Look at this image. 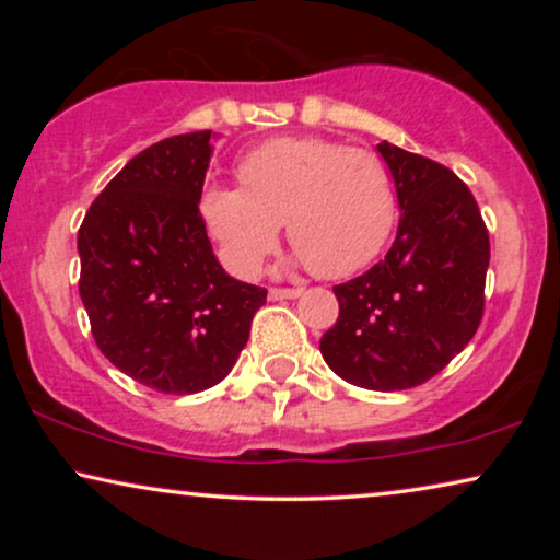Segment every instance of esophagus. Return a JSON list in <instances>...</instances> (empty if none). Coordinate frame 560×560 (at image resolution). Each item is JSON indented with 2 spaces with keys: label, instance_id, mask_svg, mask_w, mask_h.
Segmentation results:
<instances>
[{
  "label": "esophagus",
  "instance_id": "34e87169",
  "mask_svg": "<svg viewBox=\"0 0 560 560\" xmlns=\"http://www.w3.org/2000/svg\"><path fill=\"white\" fill-rule=\"evenodd\" d=\"M303 293V288H270V301H293Z\"/></svg>",
  "mask_w": 560,
  "mask_h": 560
}]
</instances>
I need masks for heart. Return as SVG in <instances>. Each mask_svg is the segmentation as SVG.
Segmentation results:
<instances>
[{"instance_id":"obj_1","label":"heart","mask_w":560,"mask_h":560,"mask_svg":"<svg viewBox=\"0 0 560 560\" xmlns=\"http://www.w3.org/2000/svg\"><path fill=\"white\" fill-rule=\"evenodd\" d=\"M240 178L244 188H206L201 217L242 278L257 275L278 247L282 221L298 262L320 278L362 270L393 234V180L372 152L318 137H280L242 158Z\"/></svg>"}]
</instances>
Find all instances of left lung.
I'll use <instances>...</instances> for the list:
<instances>
[{
    "mask_svg": "<svg viewBox=\"0 0 560 560\" xmlns=\"http://www.w3.org/2000/svg\"><path fill=\"white\" fill-rule=\"evenodd\" d=\"M400 224L372 270L336 285L339 318L320 354L341 380L377 393L423 385L477 334L489 234L471 190L433 160L387 140Z\"/></svg>",
    "mask_w": 560,
    "mask_h": 560,
    "instance_id": "1",
    "label": "left lung"
}]
</instances>
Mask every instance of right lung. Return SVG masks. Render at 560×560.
<instances>
[{
    "instance_id": "obj_1",
    "label": "right lung",
    "mask_w": 560,
    "mask_h": 560,
    "mask_svg": "<svg viewBox=\"0 0 560 560\" xmlns=\"http://www.w3.org/2000/svg\"><path fill=\"white\" fill-rule=\"evenodd\" d=\"M217 137L206 129L142 150L79 229V293L96 347L165 395L219 385L267 298L219 265L198 211Z\"/></svg>"
}]
</instances>
